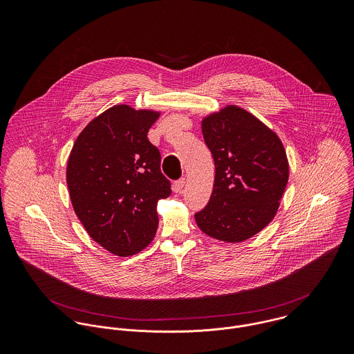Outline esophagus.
<instances>
[{"label": "esophagus", "mask_w": 354, "mask_h": 354, "mask_svg": "<svg viewBox=\"0 0 354 354\" xmlns=\"http://www.w3.org/2000/svg\"><path fill=\"white\" fill-rule=\"evenodd\" d=\"M185 185V178H180L174 183V192L176 194H181L183 192V188Z\"/></svg>", "instance_id": "34e87169"}]
</instances>
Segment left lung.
<instances>
[{
	"mask_svg": "<svg viewBox=\"0 0 354 354\" xmlns=\"http://www.w3.org/2000/svg\"><path fill=\"white\" fill-rule=\"evenodd\" d=\"M215 178L208 204L195 214L207 236L243 243L275 216L289 180V162L278 135L252 113L226 104L202 120Z\"/></svg>",
	"mask_w": 354,
	"mask_h": 354,
	"instance_id": "1",
	"label": "left lung"
}]
</instances>
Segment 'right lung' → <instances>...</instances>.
Listing matches in <instances>:
<instances>
[{
	"mask_svg": "<svg viewBox=\"0 0 354 354\" xmlns=\"http://www.w3.org/2000/svg\"><path fill=\"white\" fill-rule=\"evenodd\" d=\"M159 115L115 104L87 124L68 158L73 209L90 237L115 256L136 254L151 243L158 201L171 194L160 153L147 139Z\"/></svg>",
	"mask_w": 354,
	"mask_h": 354,
	"instance_id": "right-lung-1",
	"label": "right lung"
}]
</instances>
